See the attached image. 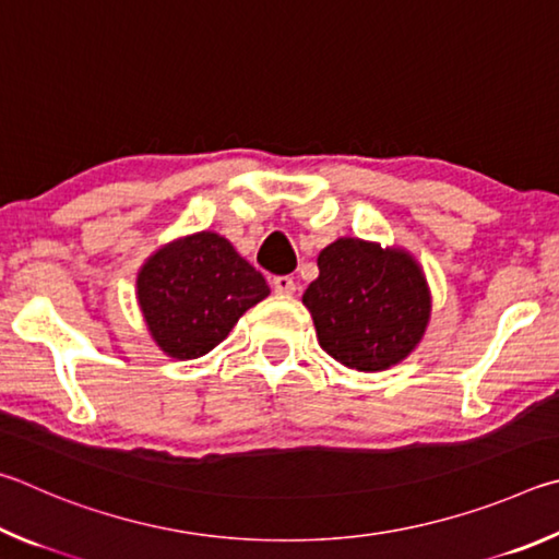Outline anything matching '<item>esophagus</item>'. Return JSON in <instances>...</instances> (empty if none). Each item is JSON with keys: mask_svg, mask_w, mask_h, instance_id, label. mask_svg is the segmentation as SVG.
<instances>
[{"mask_svg": "<svg viewBox=\"0 0 559 559\" xmlns=\"http://www.w3.org/2000/svg\"><path fill=\"white\" fill-rule=\"evenodd\" d=\"M272 287L277 295H295L297 282L292 280L289 274H277V277H272Z\"/></svg>", "mask_w": 559, "mask_h": 559, "instance_id": "34e87169", "label": "esophagus"}]
</instances>
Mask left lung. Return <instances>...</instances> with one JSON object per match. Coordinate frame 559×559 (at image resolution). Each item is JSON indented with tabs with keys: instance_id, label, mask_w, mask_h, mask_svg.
<instances>
[{
	"instance_id": "8db88e82",
	"label": "left lung",
	"mask_w": 559,
	"mask_h": 559,
	"mask_svg": "<svg viewBox=\"0 0 559 559\" xmlns=\"http://www.w3.org/2000/svg\"><path fill=\"white\" fill-rule=\"evenodd\" d=\"M305 307L319 346L356 370H385L423 338L429 292L409 254L358 238H341L319 254V277Z\"/></svg>"
}]
</instances>
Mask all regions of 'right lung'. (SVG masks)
<instances>
[{
  "label": "right lung",
  "instance_id": "obj_1",
  "mask_svg": "<svg viewBox=\"0 0 559 559\" xmlns=\"http://www.w3.org/2000/svg\"><path fill=\"white\" fill-rule=\"evenodd\" d=\"M267 295L262 272L215 233L166 245L136 277V297L154 341L181 360L209 354Z\"/></svg>",
  "mask_w": 559,
  "mask_h": 559
}]
</instances>
